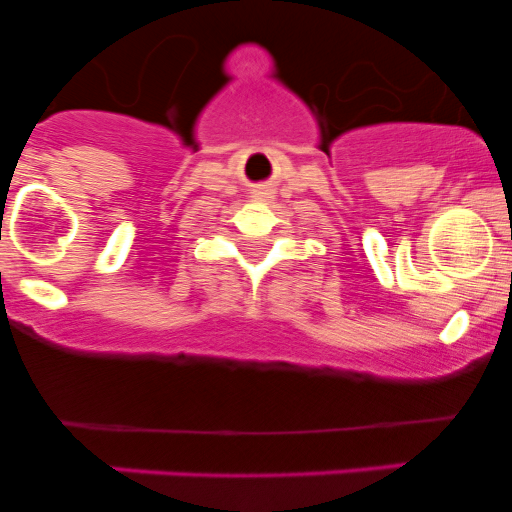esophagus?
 <instances>
[{
    "label": "esophagus",
    "instance_id": "1",
    "mask_svg": "<svg viewBox=\"0 0 512 512\" xmlns=\"http://www.w3.org/2000/svg\"><path fill=\"white\" fill-rule=\"evenodd\" d=\"M262 198H265V195H262Z\"/></svg>",
    "mask_w": 512,
    "mask_h": 512
}]
</instances>
